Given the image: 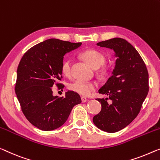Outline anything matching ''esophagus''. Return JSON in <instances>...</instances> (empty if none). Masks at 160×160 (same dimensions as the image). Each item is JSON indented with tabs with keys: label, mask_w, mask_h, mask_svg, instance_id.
Listing matches in <instances>:
<instances>
[{
	"label": "esophagus",
	"mask_w": 160,
	"mask_h": 160,
	"mask_svg": "<svg viewBox=\"0 0 160 160\" xmlns=\"http://www.w3.org/2000/svg\"><path fill=\"white\" fill-rule=\"evenodd\" d=\"M81 99H82V102H83V103H84V102H86L87 101V99L86 97H81Z\"/></svg>",
	"instance_id": "34e87169"
}]
</instances>
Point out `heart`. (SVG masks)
<instances>
[{"mask_svg":"<svg viewBox=\"0 0 160 160\" xmlns=\"http://www.w3.org/2000/svg\"><path fill=\"white\" fill-rule=\"evenodd\" d=\"M82 58L88 64L95 68L100 67L105 61L104 56L100 51L95 49H88L82 53ZM61 72L66 77L72 74V61L66 59L61 64ZM97 87L95 82L83 79H76L68 85V88L72 92L83 96H88L96 89Z\"/></svg>","mask_w":160,"mask_h":160,"instance_id":"heart-1","label":"heart"}]
</instances>
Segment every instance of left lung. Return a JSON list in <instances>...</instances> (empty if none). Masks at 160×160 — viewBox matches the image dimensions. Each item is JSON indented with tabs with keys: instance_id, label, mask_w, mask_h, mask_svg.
<instances>
[{
	"instance_id": "8db88e82",
	"label": "left lung",
	"mask_w": 160,
	"mask_h": 160,
	"mask_svg": "<svg viewBox=\"0 0 160 160\" xmlns=\"http://www.w3.org/2000/svg\"><path fill=\"white\" fill-rule=\"evenodd\" d=\"M101 47L109 48L116 53L114 69L107 83L99 90L108 98L97 99L102 110L93 118L98 128L117 132L129 125L137 117L149 92V73L145 63L134 46L121 38L101 41Z\"/></svg>"
}]
</instances>
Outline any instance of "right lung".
Instances as JSON below:
<instances>
[{
  "instance_id": "add662e5",
  "label": "right lung",
  "mask_w": 160,
  "mask_h": 160,
  "mask_svg": "<svg viewBox=\"0 0 160 160\" xmlns=\"http://www.w3.org/2000/svg\"><path fill=\"white\" fill-rule=\"evenodd\" d=\"M81 45L51 38L31 47L21 58L15 91L23 114L39 129L51 131L62 126L73 107L82 102L79 94L72 91L64 97H53L51 88L64 87L59 82L63 56Z\"/></svg>"
}]
</instances>
